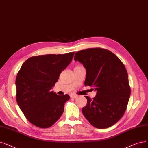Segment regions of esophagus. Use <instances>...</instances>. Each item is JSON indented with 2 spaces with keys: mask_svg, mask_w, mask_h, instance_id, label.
<instances>
[{
  "mask_svg": "<svg viewBox=\"0 0 148 148\" xmlns=\"http://www.w3.org/2000/svg\"><path fill=\"white\" fill-rule=\"evenodd\" d=\"M70 97L72 98H78V95H75V94H71Z\"/></svg>",
  "mask_w": 148,
  "mask_h": 148,
  "instance_id": "34e87169",
  "label": "esophagus"
}]
</instances>
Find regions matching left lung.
<instances>
[{"mask_svg": "<svg viewBox=\"0 0 148 148\" xmlns=\"http://www.w3.org/2000/svg\"><path fill=\"white\" fill-rule=\"evenodd\" d=\"M74 60L86 70L85 86L97 92L93 98L85 96L87 103L82 109V114L97 128L114 125L125 114L131 94L124 64L113 53L100 48L79 51Z\"/></svg>", "mask_w": 148, "mask_h": 148, "instance_id": "8db88e82", "label": "left lung"}]
</instances>
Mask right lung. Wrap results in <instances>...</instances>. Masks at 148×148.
<instances>
[{"instance_id": "1", "label": "right lung", "mask_w": 148, "mask_h": 148, "mask_svg": "<svg viewBox=\"0 0 148 148\" xmlns=\"http://www.w3.org/2000/svg\"><path fill=\"white\" fill-rule=\"evenodd\" d=\"M74 54L33 56L22 65L16 79V101L27 120L34 126L49 127L62 115L70 97L60 96L51 89Z\"/></svg>"}]
</instances>
